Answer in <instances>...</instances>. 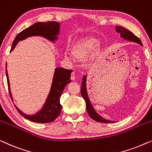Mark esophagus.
<instances>
[{"instance_id":"1","label":"esophagus","mask_w":152,"mask_h":152,"mask_svg":"<svg viewBox=\"0 0 152 152\" xmlns=\"http://www.w3.org/2000/svg\"><path fill=\"white\" fill-rule=\"evenodd\" d=\"M70 79H71L72 80H75V72H72L71 76H70Z\"/></svg>"}]
</instances>
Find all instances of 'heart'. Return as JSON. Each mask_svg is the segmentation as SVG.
I'll list each match as a JSON object with an SVG mask.
<instances>
[{"label":"heart","instance_id":"obj_1","mask_svg":"<svg viewBox=\"0 0 152 152\" xmlns=\"http://www.w3.org/2000/svg\"><path fill=\"white\" fill-rule=\"evenodd\" d=\"M99 45V41L95 37H87L77 42L72 48V54H66V57L70 60L73 59V57L77 59H84L93 53Z\"/></svg>","mask_w":152,"mask_h":152}]
</instances>
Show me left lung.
Instances as JSON below:
<instances>
[{
    "label": "left lung",
    "instance_id": "left-lung-1",
    "mask_svg": "<svg viewBox=\"0 0 152 152\" xmlns=\"http://www.w3.org/2000/svg\"><path fill=\"white\" fill-rule=\"evenodd\" d=\"M115 30L116 32L120 33V37H121L122 38L129 41L136 42L137 43H138V44H140V45H142V42H141L140 39L138 38L136 35H134L132 32L128 30L127 29L122 28V27L116 26ZM81 94H82L83 98L84 99L85 102H86L87 113H88L89 116H90L93 120L99 122H103V123H112V122H114L113 121L106 120L104 118L101 117V116L95 111L93 105L91 104V102L90 99H89L86 89V75H84L82 78V86H81Z\"/></svg>",
    "mask_w": 152,
    "mask_h": 152
}]
</instances>
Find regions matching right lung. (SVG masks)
<instances>
[{
    "label": "right lung",
    "mask_w": 152,
    "mask_h": 152,
    "mask_svg": "<svg viewBox=\"0 0 152 152\" xmlns=\"http://www.w3.org/2000/svg\"><path fill=\"white\" fill-rule=\"evenodd\" d=\"M59 28L60 24L57 22L47 21L35 23L32 26L18 33L14 39L10 51L12 52L13 50L18 41L24 40L28 37L32 36H42L52 42H54L56 39H57V35L59 33ZM72 71V70H68L63 68H56L50 91L42 109L36 114L30 115L23 113L15 106L18 113L26 119L38 123H48L54 121L61 113L62 106L60 104V97L62 95V92L65 86L70 82V74ZM6 76H7L8 89H9L10 97L12 99L7 69H6Z\"/></svg>",
    "instance_id": "add662e5"
}]
</instances>
